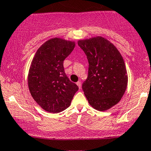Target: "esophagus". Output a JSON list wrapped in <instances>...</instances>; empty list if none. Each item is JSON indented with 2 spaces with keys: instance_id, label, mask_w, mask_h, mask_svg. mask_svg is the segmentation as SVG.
I'll list each match as a JSON object with an SVG mask.
<instances>
[{
  "instance_id": "obj_1",
  "label": "esophagus",
  "mask_w": 151,
  "mask_h": 151,
  "mask_svg": "<svg viewBox=\"0 0 151 151\" xmlns=\"http://www.w3.org/2000/svg\"><path fill=\"white\" fill-rule=\"evenodd\" d=\"M77 86H79V89H80V88L81 87V81H78L77 82Z\"/></svg>"
}]
</instances>
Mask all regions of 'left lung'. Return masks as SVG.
<instances>
[{"mask_svg":"<svg viewBox=\"0 0 151 151\" xmlns=\"http://www.w3.org/2000/svg\"><path fill=\"white\" fill-rule=\"evenodd\" d=\"M89 62L87 79L82 89L89 104L106 111L122 98L127 86L128 76L124 59L119 50L102 37L78 41Z\"/></svg>","mask_w":151,"mask_h":151,"instance_id":"left-lung-1","label":"left lung"}]
</instances>
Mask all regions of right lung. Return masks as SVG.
<instances>
[{
    "instance_id": "add662e5",
    "label": "right lung",
    "mask_w": 151,
    "mask_h": 151,
    "mask_svg": "<svg viewBox=\"0 0 151 151\" xmlns=\"http://www.w3.org/2000/svg\"><path fill=\"white\" fill-rule=\"evenodd\" d=\"M75 43L60 38L45 42L35 53L28 74L30 93L43 109L59 113L70 106L79 89L65 72L63 62Z\"/></svg>"
}]
</instances>
